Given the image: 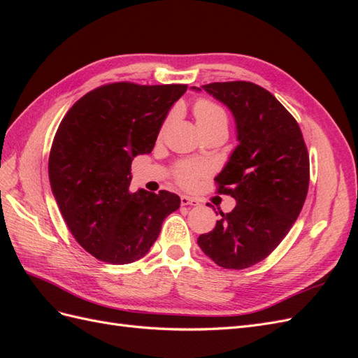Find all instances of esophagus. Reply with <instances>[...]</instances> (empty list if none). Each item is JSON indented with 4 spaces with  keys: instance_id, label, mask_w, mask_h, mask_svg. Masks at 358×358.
<instances>
[{
    "instance_id": "obj_1",
    "label": "esophagus",
    "mask_w": 358,
    "mask_h": 358,
    "mask_svg": "<svg viewBox=\"0 0 358 358\" xmlns=\"http://www.w3.org/2000/svg\"><path fill=\"white\" fill-rule=\"evenodd\" d=\"M180 204L182 206H199L200 203L194 199V197H188V196H182L180 197Z\"/></svg>"
}]
</instances>
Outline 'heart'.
<instances>
[{"label": "heart", "mask_w": 358, "mask_h": 358, "mask_svg": "<svg viewBox=\"0 0 358 358\" xmlns=\"http://www.w3.org/2000/svg\"><path fill=\"white\" fill-rule=\"evenodd\" d=\"M194 116H196L200 131L212 127L227 128V124H229V119H227V113L224 112L222 107L209 100H199L194 104ZM201 173V167L191 164V162H182L176 169V179L182 185L189 187L197 180Z\"/></svg>", "instance_id": "heart-1"}]
</instances>
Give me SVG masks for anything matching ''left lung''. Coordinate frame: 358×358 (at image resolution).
I'll return each mask as SVG.
<instances>
[{"mask_svg":"<svg viewBox=\"0 0 358 358\" xmlns=\"http://www.w3.org/2000/svg\"><path fill=\"white\" fill-rule=\"evenodd\" d=\"M201 88L233 113L237 145L215 178L236 206L201 234V251L224 268L264 259L296 222L309 187V155L296 119L262 86L209 83ZM192 91L200 88L192 86Z\"/></svg>","mask_w":358,"mask_h":358,"instance_id":"left-lung-1","label":"left lung"}]
</instances>
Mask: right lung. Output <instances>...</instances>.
<instances>
[{
  "label": "right lung",
  "instance_id": "obj_1",
  "mask_svg": "<svg viewBox=\"0 0 358 358\" xmlns=\"http://www.w3.org/2000/svg\"><path fill=\"white\" fill-rule=\"evenodd\" d=\"M187 85L100 86L73 104L53 138L49 180L79 245L109 264L145 257L162 221L179 209L169 191H129L131 162L150 154L167 113Z\"/></svg>",
  "mask_w": 358,
  "mask_h": 358
}]
</instances>
